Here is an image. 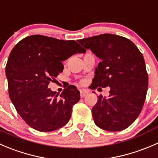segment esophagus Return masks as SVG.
I'll return each instance as SVG.
<instances>
[{
    "instance_id": "1",
    "label": "esophagus",
    "mask_w": 158,
    "mask_h": 158,
    "mask_svg": "<svg viewBox=\"0 0 158 158\" xmlns=\"http://www.w3.org/2000/svg\"><path fill=\"white\" fill-rule=\"evenodd\" d=\"M87 94V90H80V95H81V98H84V97H85Z\"/></svg>"
}]
</instances>
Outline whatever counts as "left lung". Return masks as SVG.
Masks as SVG:
<instances>
[{"label":"left lung","instance_id":"obj_1","mask_svg":"<svg viewBox=\"0 0 158 158\" xmlns=\"http://www.w3.org/2000/svg\"><path fill=\"white\" fill-rule=\"evenodd\" d=\"M77 42L101 60L90 88H110L108 98L98 96L92 108L95 124L108 131L127 128L140 114L148 91L143 55L131 40L116 34H100Z\"/></svg>","mask_w":158,"mask_h":158}]
</instances>
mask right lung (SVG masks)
<instances>
[{
  "mask_svg": "<svg viewBox=\"0 0 158 158\" xmlns=\"http://www.w3.org/2000/svg\"><path fill=\"white\" fill-rule=\"evenodd\" d=\"M85 51L74 40L43 35L27 37L12 49L5 69L9 97L30 127L49 132L68 124L79 90L69 85L58 97L48 84L63 71L62 61Z\"/></svg>",
  "mask_w": 158,
  "mask_h": 158,
  "instance_id": "add662e5",
  "label": "right lung"
}]
</instances>
